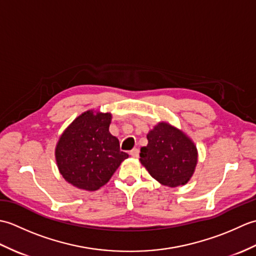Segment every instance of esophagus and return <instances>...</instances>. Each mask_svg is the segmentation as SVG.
Masks as SVG:
<instances>
[{
  "instance_id": "1",
  "label": "esophagus",
  "mask_w": 256,
  "mask_h": 256,
  "mask_svg": "<svg viewBox=\"0 0 256 256\" xmlns=\"http://www.w3.org/2000/svg\"><path fill=\"white\" fill-rule=\"evenodd\" d=\"M138 153H140V150L138 148H133L131 152H130V155H131L132 157H134V158H138Z\"/></svg>"
}]
</instances>
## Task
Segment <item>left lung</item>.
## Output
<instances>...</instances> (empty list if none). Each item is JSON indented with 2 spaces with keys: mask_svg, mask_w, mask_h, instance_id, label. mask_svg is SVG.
<instances>
[{
  "mask_svg": "<svg viewBox=\"0 0 256 256\" xmlns=\"http://www.w3.org/2000/svg\"><path fill=\"white\" fill-rule=\"evenodd\" d=\"M148 144L140 148V162L150 175L167 187L186 184L198 162L194 143L180 130L166 122L148 134Z\"/></svg>",
  "mask_w": 256,
  "mask_h": 256,
  "instance_id": "8db88e82",
  "label": "left lung"
}]
</instances>
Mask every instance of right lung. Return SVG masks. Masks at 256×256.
<instances>
[{"label": "right lung", "instance_id": "1", "mask_svg": "<svg viewBox=\"0 0 256 256\" xmlns=\"http://www.w3.org/2000/svg\"><path fill=\"white\" fill-rule=\"evenodd\" d=\"M111 113L81 114L64 130L56 145L59 172L79 189L94 192L106 184L126 160L118 140L108 132Z\"/></svg>", "mask_w": 256, "mask_h": 256}]
</instances>
